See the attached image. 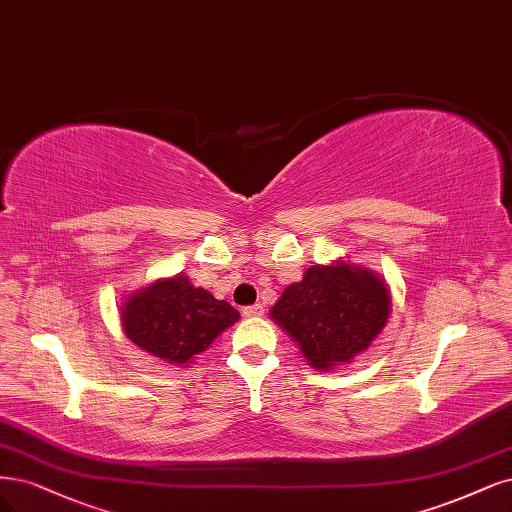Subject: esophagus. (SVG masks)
Returning <instances> with one entry per match:
<instances>
[{
  "instance_id": "34e87169",
  "label": "esophagus",
  "mask_w": 512,
  "mask_h": 512,
  "mask_svg": "<svg viewBox=\"0 0 512 512\" xmlns=\"http://www.w3.org/2000/svg\"><path fill=\"white\" fill-rule=\"evenodd\" d=\"M264 313L262 305H252V307H245L243 309V317H260Z\"/></svg>"
}]
</instances>
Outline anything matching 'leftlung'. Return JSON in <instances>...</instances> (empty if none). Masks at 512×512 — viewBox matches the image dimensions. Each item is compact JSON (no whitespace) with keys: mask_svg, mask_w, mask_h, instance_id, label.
<instances>
[{"mask_svg":"<svg viewBox=\"0 0 512 512\" xmlns=\"http://www.w3.org/2000/svg\"><path fill=\"white\" fill-rule=\"evenodd\" d=\"M392 313L383 275L347 258L313 264L271 307V320L298 345L311 368L328 373L370 347Z\"/></svg>","mask_w":512,"mask_h":512,"instance_id":"obj_1","label":"left lung"}]
</instances>
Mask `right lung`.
Segmentation results:
<instances>
[{
  "label": "right lung",
  "instance_id": "obj_1",
  "mask_svg": "<svg viewBox=\"0 0 512 512\" xmlns=\"http://www.w3.org/2000/svg\"><path fill=\"white\" fill-rule=\"evenodd\" d=\"M239 317L235 307L218 301L205 288H195L184 273L154 279L127 294L120 305V326L127 339L173 366L195 362V356Z\"/></svg>",
  "mask_w": 512,
  "mask_h": 512
}]
</instances>
